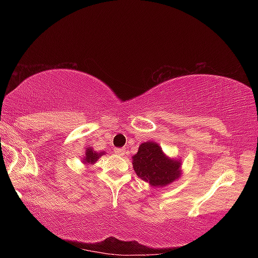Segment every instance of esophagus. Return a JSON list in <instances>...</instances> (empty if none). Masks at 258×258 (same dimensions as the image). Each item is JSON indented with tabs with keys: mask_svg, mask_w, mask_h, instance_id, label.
I'll return each instance as SVG.
<instances>
[{
	"mask_svg": "<svg viewBox=\"0 0 258 258\" xmlns=\"http://www.w3.org/2000/svg\"><path fill=\"white\" fill-rule=\"evenodd\" d=\"M115 152L118 156H124L125 155V149H124V148H116Z\"/></svg>",
	"mask_w": 258,
	"mask_h": 258,
	"instance_id": "obj_1",
	"label": "esophagus"
}]
</instances>
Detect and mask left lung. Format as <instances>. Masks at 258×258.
Instances as JSON below:
<instances>
[{
    "mask_svg": "<svg viewBox=\"0 0 258 258\" xmlns=\"http://www.w3.org/2000/svg\"><path fill=\"white\" fill-rule=\"evenodd\" d=\"M133 167L139 177L154 186L167 185L180 177V161L172 160L163 154L155 142H145L133 156Z\"/></svg>",
    "mask_w": 258,
    "mask_h": 258,
    "instance_id": "left-lung-1",
    "label": "left lung"
}]
</instances>
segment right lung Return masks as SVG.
<instances>
[{
  "mask_svg": "<svg viewBox=\"0 0 258 258\" xmlns=\"http://www.w3.org/2000/svg\"><path fill=\"white\" fill-rule=\"evenodd\" d=\"M102 155V152H95V151H93L92 149H87V151H86V154H85V161L87 164H94L95 161L98 160V158L100 156Z\"/></svg>",
  "mask_w": 258,
  "mask_h": 258,
  "instance_id": "right-lung-1",
  "label": "right lung"
}]
</instances>
